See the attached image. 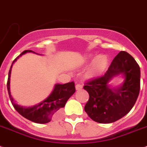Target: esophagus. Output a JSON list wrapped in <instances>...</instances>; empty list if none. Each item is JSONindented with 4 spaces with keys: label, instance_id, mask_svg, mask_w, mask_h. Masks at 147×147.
<instances>
[{
    "label": "esophagus",
    "instance_id": "34e87169",
    "mask_svg": "<svg viewBox=\"0 0 147 147\" xmlns=\"http://www.w3.org/2000/svg\"><path fill=\"white\" fill-rule=\"evenodd\" d=\"M83 88V86H82V84H80V83H76V85H75V88H76V90H80L81 88Z\"/></svg>",
    "mask_w": 147,
    "mask_h": 147
}]
</instances>
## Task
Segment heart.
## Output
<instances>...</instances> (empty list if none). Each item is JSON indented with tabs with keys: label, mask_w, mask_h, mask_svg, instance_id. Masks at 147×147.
I'll return each mask as SVG.
<instances>
[{
	"label": "heart",
	"mask_w": 147,
	"mask_h": 147,
	"mask_svg": "<svg viewBox=\"0 0 147 147\" xmlns=\"http://www.w3.org/2000/svg\"><path fill=\"white\" fill-rule=\"evenodd\" d=\"M108 64V59L105 55H98L92 63V66L88 69V74L89 76H96L100 75L104 71Z\"/></svg>",
	"instance_id": "1"
}]
</instances>
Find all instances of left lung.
<instances>
[{
    "label": "left lung",
    "mask_w": 147,
    "mask_h": 147,
    "mask_svg": "<svg viewBox=\"0 0 147 147\" xmlns=\"http://www.w3.org/2000/svg\"><path fill=\"white\" fill-rule=\"evenodd\" d=\"M122 74L121 87L111 89L107 84L113 76ZM141 71L131 55L121 51L104 75L87 80L83 88L89 94L84 110L90 118L99 123H112L127 114L136 103L140 92Z\"/></svg>",
    "instance_id": "1"
}]
</instances>
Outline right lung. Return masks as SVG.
Listing matches in <instances>:
<instances>
[{"label":"right lung","instance_id":"right-lung-1","mask_svg":"<svg viewBox=\"0 0 147 147\" xmlns=\"http://www.w3.org/2000/svg\"><path fill=\"white\" fill-rule=\"evenodd\" d=\"M31 51H25L13 61L9 72V78L7 80V89L9 98L11 104L15 110L23 117L27 119L39 124H45L52 120L56 113L61 108L65 106L66 102L69 98L75 93V87L74 82L65 83V84H56L54 87L53 91L46 100L33 107H22L18 105L12 98L10 92V76L12 65L17 59H19L23 54Z\"/></svg>","mask_w":147,"mask_h":147}]
</instances>
